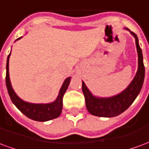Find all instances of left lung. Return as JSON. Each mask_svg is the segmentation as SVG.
<instances>
[{"label": "left lung", "instance_id": "obj_1", "mask_svg": "<svg viewBox=\"0 0 149 149\" xmlns=\"http://www.w3.org/2000/svg\"><path fill=\"white\" fill-rule=\"evenodd\" d=\"M131 33L136 40L138 52V70L133 81L124 92L109 98H98L93 97L84 82H82V91L85 98L86 108L92 115L101 117H112L120 115L131 105L141 92L144 79L142 50L139 45L136 34L133 32H131Z\"/></svg>", "mask_w": 149, "mask_h": 149}]
</instances>
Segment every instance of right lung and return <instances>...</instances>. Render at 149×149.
<instances>
[{
	"label": "right lung",
	"mask_w": 149,
	"mask_h": 149,
	"mask_svg": "<svg viewBox=\"0 0 149 149\" xmlns=\"http://www.w3.org/2000/svg\"><path fill=\"white\" fill-rule=\"evenodd\" d=\"M18 39H20V38H18ZM9 56H10V54L8 56V58H7L5 82H6V86H7V89H8V95L11 98L13 103L14 104L16 107L23 114H24L27 117L32 119L33 120L47 121V120H50L58 117L59 116L61 115L62 111L63 97H64V94L68 88L71 77H68L65 80L61 90H60L58 97L54 102L50 104H30L24 102V100L20 99L17 96V94L15 93L13 88H12L10 80H9V73H8Z\"/></svg>",
	"instance_id": "1"
}]
</instances>
